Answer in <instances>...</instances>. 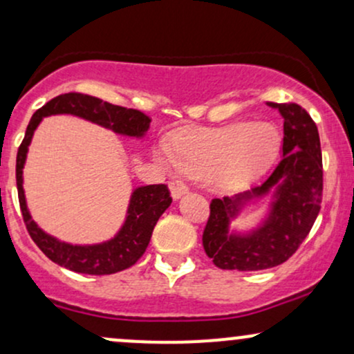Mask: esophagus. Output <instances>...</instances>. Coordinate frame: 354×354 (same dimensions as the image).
I'll list each match as a JSON object with an SVG mask.
<instances>
[{
    "mask_svg": "<svg viewBox=\"0 0 354 354\" xmlns=\"http://www.w3.org/2000/svg\"><path fill=\"white\" fill-rule=\"evenodd\" d=\"M169 187H170V194H172V197L176 198V201L189 192V187L185 184H182V182H170Z\"/></svg>",
    "mask_w": 354,
    "mask_h": 354,
    "instance_id": "34e87169",
    "label": "esophagus"
}]
</instances>
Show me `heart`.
Instances as JSON below:
<instances>
[{
    "label": "heart",
    "mask_w": 354,
    "mask_h": 354,
    "mask_svg": "<svg viewBox=\"0 0 354 354\" xmlns=\"http://www.w3.org/2000/svg\"><path fill=\"white\" fill-rule=\"evenodd\" d=\"M279 150V133L271 124H234L224 129L178 135L174 147L158 145L156 158L167 169L187 176L212 174L225 185H242L259 177Z\"/></svg>",
    "instance_id": "obj_1"
}]
</instances>
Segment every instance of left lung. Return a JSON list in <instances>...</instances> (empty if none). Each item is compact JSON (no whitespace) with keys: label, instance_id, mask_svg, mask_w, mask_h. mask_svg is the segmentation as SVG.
Segmentation results:
<instances>
[{"label":"left lung","instance_id":"8db88e82","mask_svg":"<svg viewBox=\"0 0 354 354\" xmlns=\"http://www.w3.org/2000/svg\"><path fill=\"white\" fill-rule=\"evenodd\" d=\"M284 118L283 157L261 185L234 197L212 198L202 234L212 263L229 271H261L286 263L315 224L323 201V157L317 127L297 103H274ZM272 196L265 219L248 233L230 231V221L249 201Z\"/></svg>","mask_w":354,"mask_h":354}]
</instances>
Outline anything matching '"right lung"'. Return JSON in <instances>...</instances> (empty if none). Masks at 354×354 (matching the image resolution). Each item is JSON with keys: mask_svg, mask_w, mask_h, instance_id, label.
Returning <instances> with one entry per match:
<instances>
[{"mask_svg": "<svg viewBox=\"0 0 354 354\" xmlns=\"http://www.w3.org/2000/svg\"><path fill=\"white\" fill-rule=\"evenodd\" d=\"M59 113L75 115V117L85 118L93 124L113 130L115 133L135 138H142L147 133L150 118L138 110L112 105L90 95H58L33 113L17 156V187L23 221L31 239L41 249L43 254L53 263L75 272L91 274V276L120 272L129 269L144 256L158 217L172 204V197L165 184L137 187L130 196L124 225L112 239L100 242V244H68L46 234L31 219L30 210H28L25 190H23V167L26 162L28 147L31 144V138L39 122L43 120V117Z\"/></svg>", "mask_w": 354, "mask_h": 354, "instance_id": "right-lung-1", "label": "right lung"}]
</instances>
